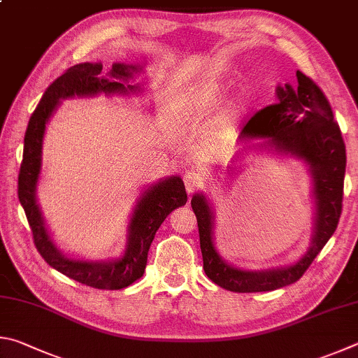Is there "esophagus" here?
Segmentation results:
<instances>
[{
	"mask_svg": "<svg viewBox=\"0 0 358 358\" xmlns=\"http://www.w3.org/2000/svg\"><path fill=\"white\" fill-rule=\"evenodd\" d=\"M184 184H185V189L189 193H193L195 190H198L199 187L203 185V178L201 174L195 169H190V171H187L184 174Z\"/></svg>",
	"mask_w": 358,
	"mask_h": 358,
	"instance_id": "esophagus-1",
	"label": "esophagus"
}]
</instances>
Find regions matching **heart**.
I'll list each match as a JSON object with an SVG mask.
<instances>
[{"label":"heart","mask_w":358,"mask_h":358,"mask_svg":"<svg viewBox=\"0 0 358 358\" xmlns=\"http://www.w3.org/2000/svg\"><path fill=\"white\" fill-rule=\"evenodd\" d=\"M229 86L217 78H198L182 86L176 96V111L180 121L195 122L217 111L224 103ZM252 100L247 96L237 97L223 116V125L239 121L247 115Z\"/></svg>","instance_id":"b5f03b06"}]
</instances>
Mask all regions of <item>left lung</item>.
Returning <instances> with one entry per match:
<instances>
[{
	"mask_svg": "<svg viewBox=\"0 0 358 358\" xmlns=\"http://www.w3.org/2000/svg\"><path fill=\"white\" fill-rule=\"evenodd\" d=\"M297 86L278 85L277 103L250 119L241 140L247 141L229 163V169L252 150L271 154L281 160L302 162L311 178L313 234L306 252L285 266L245 268L231 264L215 247V210L206 192L192 196L203 253V268L223 289L233 292H264L296 283L313 259L334 236L341 215L346 146L334 111L322 91L300 71Z\"/></svg>",
	"mask_w": 358,
	"mask_h": 358,
	"instance_id": "obj_1",
	"label": "left lung"
}]
</instances>
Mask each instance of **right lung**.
<instances>
[{
    "instance_id": "right-lung-1",
    "label": "right lung",
    "mask_w": 358,
    "mask_h": 358,
    "mask_svg": "<svg viewBox=\"0 0 358 358\" xmlns=\"http://www.w3.org/2000/svg\"><path fill=\"white\" fill-rule=\"evenodd\" d=\"M102 62H81L56 78L43 92L24 134L23 162L18 176V199L33 231L37 252L55 271L97 289H122L144 273L148 252L155 233L174 209L187 203L185 185L179 174L168 176L157 182L143 187L131 209L127 224V241L124 252L106 259H87L64 253L53 241L41 206L37 203V187L42 174L43 136L47 125L62 100L105 96H141L148 91L146 83H136L138 75L144 73L143 64L113 62L106 73Z\"/></svg>"
}]
</instances>
